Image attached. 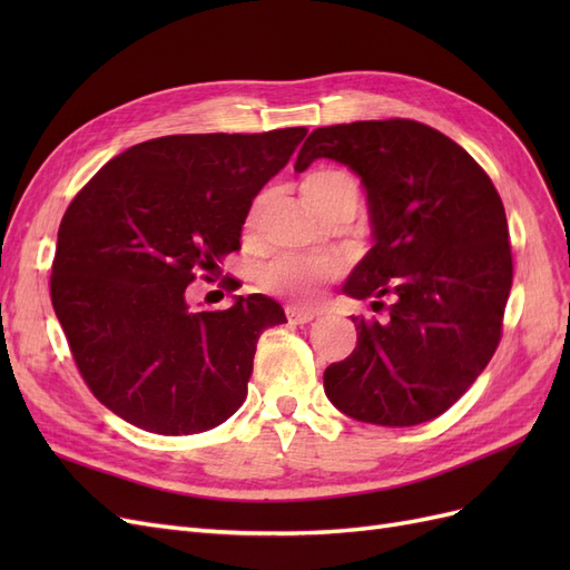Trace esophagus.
<instances>
[{"label": "esophagus", "mask_w": 570, "mask_h": 570, "mask_svg": "<svg viewBox=\"0 0 570 570\" xmlns=\"http://www.w3.org/2000/svg\"><path fill=\"white\" fill-rule=\"evenodd\" d=\"M285 314H287L289 323H297V325H304L308 321H314V316H316V312H312V308H302V306H295V304L287 306Z\"/></svg>", "instance_id": "34e87169"}]
</instances>
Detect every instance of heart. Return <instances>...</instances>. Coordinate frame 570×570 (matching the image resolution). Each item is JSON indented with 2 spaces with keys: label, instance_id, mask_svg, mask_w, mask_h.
Segmentation results:
<instances>
[{
  "label": "heart",
  "instance_id": "obj_1",
  "mask_svg": "<svg viewBox=\"0 0 570 570\" xmlns=\"http://www.w3.org/2000/svg\"><path fill=\"white\" fill-rule=\"evenodd\" d=\"M299 193L306 206L318 216L325 214L331 206L342 202H358V185L340 168H316L304 176L299 183ZM264 199H256L247 228L256 223L258 212H262ZM340 275V264L327 256H275L268 264L256 271V281L271 295L292 297L299 302H314L321 295V285L333 281Z\"/></svg>",
  "mask_w": 570,
  "mask_h": 570
}]
</instances>
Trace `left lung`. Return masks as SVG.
Returning <instances> with one entry per match:
<instances>
[{
  "label": "left lung",
  "mask_w": 570,
  "mask_h": 570,
  "mask_svg": "<svg viewBox=\"0 0 570 570\" xmlns=\"http://www.w3.org/2000/svg\"><path fill=\"white\" fill-rule=\"evenodd\" d=\"M316 159L350 166L366 187L373 247L344 295L392 299L385 323L352 318L356 350L325 368L327 400L361 423L433 421L502 337L513 281L504 204L469 151L419 120L316 128L295 170Z\"/></svg>",
  "instance_id": "obj_1"
}]
</instances>
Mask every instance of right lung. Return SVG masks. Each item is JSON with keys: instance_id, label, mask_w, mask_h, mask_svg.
<instances>
[{"instance_id": "right-lung-1", "label": "right lung", "mask_w": 570, "mask_h": 570, "mask_svg": "<svg viewBox=\"0 0 570 570\" xmlns=\"http://www.w3.org/2000/svg\"><path fill=\"white\" fill-rule=\"evenodd\" d=\"M306 128L166 135L118 154L68 206L51 304L92 394L157 435H193L243 406L258 335L285 323L264 295L195 314V273H216L252 199ZM209 278V275H204Z\"/></svg>"}]
</instances>
